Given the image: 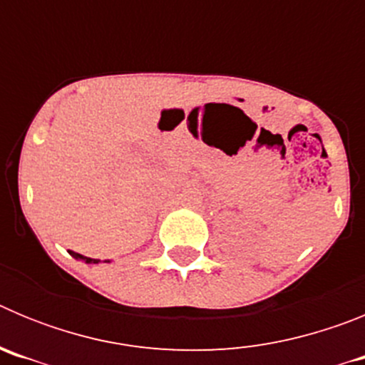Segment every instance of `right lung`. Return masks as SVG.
<instances>
[{
  "label": "right lung",
  "mask_w": 365,
  "mask_h": 365,
  "mask_svg": "<svg viewBox=\"0 0 365 365\" xmlns=\"http://www.w3.org/2000/svg\"><path fill=\"white\" fill-rule=\"evenodd\" d=\"M69 254L74 257V259H82V261H86V263H98L100 261V259H93V257H86V256H82V254H76V252H73V250H69Z\"/></svg>",
  "instance_id": "add662e5"
}]
</instances>
